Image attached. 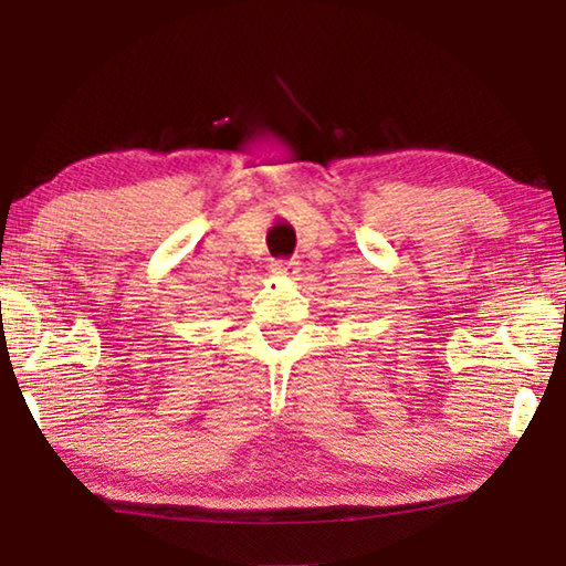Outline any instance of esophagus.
<instances>
[{
  "label": "esophagus",
  "mask_w": 566,
  "mask_h": 566,
  "mask_svg": "<svg viewBox=\"0 0 566 566\" xmlns=\"http://www.w3.org/2000/svg\"><path fill=\"white\" fill-rule=\"evenodd\" d=\"M270 270H272V274L292 276V274H296V272H298V262H296V260H290V262L276 260V262H272V264H270Z\"/></svg>",
  "instance_id": "obj_1"
}]
</instances>
